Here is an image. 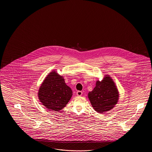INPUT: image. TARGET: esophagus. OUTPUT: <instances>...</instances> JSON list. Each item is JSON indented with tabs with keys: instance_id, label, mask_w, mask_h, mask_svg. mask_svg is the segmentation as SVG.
<instances>
[{
	"instance_id": "34e87169",
	"label": "esophagus",
	"mask_w": 152,
	"mask_h": 152,
	"mask_svg": "<svg viewBox=\"0 0 152 152\" xmlns=\"http://www.w3.org/2000/svg\"><path fill=\"white\" fill-rule=\"evenodd\" d=\"M82 94H83V92H81V91H77V92H76V94H77V96H82Z\"/></svg>"
}]
</instances>
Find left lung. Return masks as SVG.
<instances>
[{
	"instance_id": "obj_1",
	"label": "left lung",
	"mask_w": 152,
	"mask_h": 152,
	"mask_svg": "<svg viewBox=\"0 0 152 152\" xmlns=\"http://www.w3.org/2000/svg\"><path fill=\"white\" fill-rule=\"evenodd\" d=\"M88 96L94 110L104 113L115 107L119 99V92L115 83L107 75L101 81H96V87Z\"/></svg>"
}]
</instances>
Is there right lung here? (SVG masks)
Returning <instances> with one entry per match:
<instances>
[{
	"label": "right lung",
	"instance_id": "right-lung-1",
	"mask_svg": "<svg viewBox=\"0 0 152 152\" xmlns=\"http://www.w3.org/2000/svg\"><path fill=\"white\" fill-rule=\"evenodd\" d=\"M39 101L48 109L58 112L65 107L72 96V91L63 76L52 71L44 79L37 93Z\"/></svg>",
	"mask_w": 152,
	"mask_h": 152
}]
</instances>
